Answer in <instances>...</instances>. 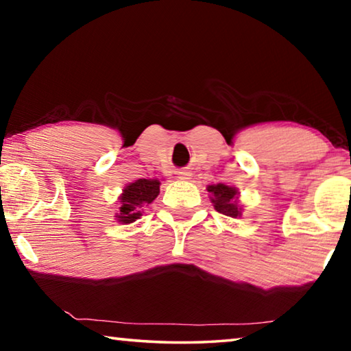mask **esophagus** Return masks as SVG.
<instances>
[{
  "instance_id": "esophagus-1",
  "label": "esophagus",
  "mask_w": 351,
  "mask_h": 351,
  "mask_svg": "<svg viewBox=\"0 0 351 351\" xmlns=\"http://www.w3.org/2000/svg\"><path fill=\"white\" fill-rule=\"evenodd\" d=\"M178 175H180L178 178H180V180H182V181L192 180V173H190V171H187V170H181Z\"/></svg>"
}]
</instances>
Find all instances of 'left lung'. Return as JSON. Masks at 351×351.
Returning <instances> with one entry per match:
<instances>
[{
	"instance_id": "1",
	"label": "left lung",
	"mask_w": 351,
	"mask_h": 351,
	"mask_svg": "<svg viewBox=\"0 0 351 351\" xmlns=\"http://www.w3.org/2000/svg\"><path fill=\"white\" fill-rule=\"evenodd\" d=\"M207 192L210 193V203L215 210L226 217H241L243 207L240 206V192L234 186H226L223 182L207 186Z\"/></svg>"
}]
</instances>
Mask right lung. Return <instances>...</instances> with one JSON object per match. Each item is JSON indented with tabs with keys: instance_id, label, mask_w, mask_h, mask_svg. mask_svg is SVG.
Listing matches in <instances>:
<instances>
[{
	"instance_id": "right-lung-1",
	"label": "right lung",
	"mask_w": 351,
	"mask_h": 351,
	"mask_svg": "<svg viewBox=\"0 0 351 351\" xmlns=\"http://www.w3.org/2000/svg\"><path fill=\"white\" fill-rule=\"evenodd\" d=\"M159 186H161V181L156 178L154 180L141 178V180L127 184L117 198L119 210L114 215L116 221L121 224H130L139 219L145 207L156 199L159 195Z\"/></svg>"
}]
</instances>
